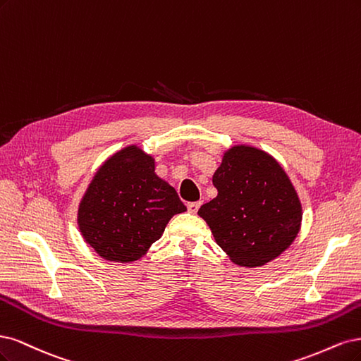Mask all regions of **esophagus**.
Returning <instances> with one entry per match:
<instances>
[{
	"label": "esophagus",
	"mask_w": 361,
	"mask_h": 361,
	"mask_svg": "<svg viewBox=\"0 0 361 361\" xmlns=\"http://www.w3.org/2000/svg\"><path fill=\"white\" fill-rule=\"evenodd\" d=\"M200 207H201V202H189L188 204V210L190 213H197V210H200Z\"/></svg>",
	"instance_id": "obj_1"
}]
</instances>
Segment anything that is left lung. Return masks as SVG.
I'll use <instances>...</instances> for the list:
<instances>
[{"label": "left lung", "instance_id": "obj_1", "mask_svg": "<svg viewBox=\"0 0 361 361\" xmlns=\"http://www.w3.org/2000/svg\"><path fill=\"white\" fill-rule=\"evenodd\" d=\"M213 184L217 196L197 214L235 264L262 265L294 241L301 205L285 171L271 156L246 145L232 147Z\"/></svg>", "mask_w": 361, "mask_h": 361}]
</instances>
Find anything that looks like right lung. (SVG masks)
<instances>
[{"label":"right lung","instance_id":"right-lung-1","mask_svg":"<svg viewBox=\"0 0 361 361\" xmlns=\"http://www.w3.org/2000/svg\"><path fill=\"white\" fill-rule=\"evenodd\" d=\"M188 210L154 173V160L135 145L104 161L78 212L85 241L102 258L132 262L157 241L173 214Z\"/></svg>","mask_w":361,"mask_h":361}]
</instances>
